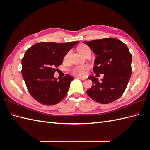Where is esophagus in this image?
Segmentation results:
<instances>
[{
    "label": "esophagus",
    "instance_id": "esophagus-1",
    "mask_svg": "<svg viewBox=\"0 0 150 150\" xmlns=\"http://www.w3.org/2000/svg\"><path fill=\"white\" fill-rule=\"evenodd\" d=\"M77 78H78V79H79L82 80V81H84V80H86V79L85 77H81V76H77Z\"/></svg>",
    "mask_w": 150,
    "mask_h": 150
}]
</instances>
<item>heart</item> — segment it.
I'll return each mask as SVG.
<instances>
[{"mask_svg": "<svg viewBox=\"0 0 150 150\" xmlns=\"http://www.w3.org/2000/svg\"><path fill=\"white\" fill-rule=\"evenodd\" d=\"M89 49V48L86 46L85 45H82L81 46H79L78 48V50L79 52V53L81 54L82 55L83 54V53L87 50ZM70 52H68V53L66 54V55L64 56V59L65 61H67L68 59L69 55H70ZM89 68L88 66L87 65H81V66H76V67H75L74 68H73L71 69V72L73 74H74L76 75L79 76H83L85 75L86 74V71L88 70Z\"/></svg>", "mask_w": 150, "mask_h": 150, "instance_id": "1", "label": "heart"}]
</instances>
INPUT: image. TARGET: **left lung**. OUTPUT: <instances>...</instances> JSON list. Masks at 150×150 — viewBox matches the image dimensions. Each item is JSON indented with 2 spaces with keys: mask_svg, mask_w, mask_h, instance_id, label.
Segmentation results:
<instances>
[{
  "mask_svg": "<svg viewBox=\"0 0 150 150\" xmlns=\"http://www.w3.org/2000/svg\"><path fill=\"white\" fill-rule=\"evenodd\" d=\"M96 55L94 72L104 74L102 81L88 77L93 86L87 94L95 102L110 103L117 100L126 89L132 74V55L127 46L116 38L84 41Z\"/></svg>",
  "mask_w": 150,
  "mask_h": 150,
  "instance_id": "left-lung-1",
  "label": "left lung"
}]
</instances>
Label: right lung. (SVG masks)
Listing matches in <instances>:
<instances>
[{"label":"right lung","mask_w":150,"mask_h":150,"mask_svg":"<svg viewBox=\"0 0 150 150\" xmlns=\"http://www.w3.org/2000/svg\"><path fill=\"white\" fill-rule=\"evenodd\" d=\"M78 43H38L26 51L22 60V76L28 91L38 102L55 105L67 95L74 78L67 75L55 79V68L62 63L66 54Z\"/></svg>","instance_id":"add662e5"}]
</instances>
